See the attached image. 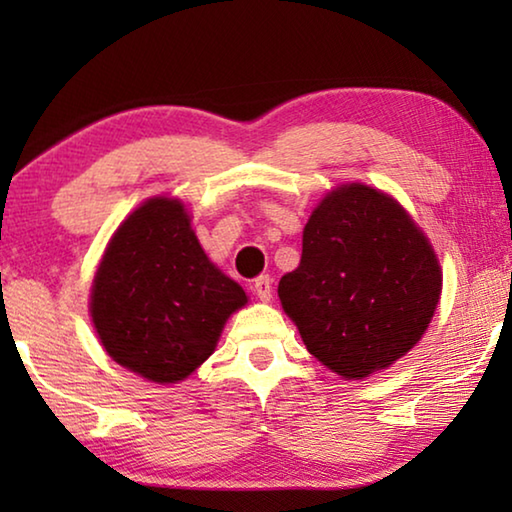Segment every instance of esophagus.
<instances>
[{
    "mask_svg": "<svg viewBox=\"0 0 512 512\" xmlns=\"http://www.w3.org/2000/svg\"><path fill=\"white\" fill-rule=\"evenodd\" d=\"M253 289H255L259 300L268 302V300H271V293H273V280L268 275H259L255 284H253Z\"/></svg>",
    "mask_w": 512,
    "mask_h": 512,
    "instance_id": "esophagus-1",
    "label": "esophagus"
}]
</instances>
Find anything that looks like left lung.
<instances>
[{
  "label": "left lung",
  "mask_w": 512,
  "mask_h": 512,
  "mask_svg": "<svg viewBox=\"0 0 512 512\" xmlns=\"http://www.w3.org/2000/svg\"><path fill=\"white\" fill-rule=\"evenodd\" d=\"M443 275L404 207L352 183L323 198L302 232L282 307L314 357L345 379L388 368L420 341Z\"/></svg>",
  "instance_id": "obj_1"
}]
</instances>
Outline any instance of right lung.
Wrapping results in <instances>:
<instances>
[{
	"instance_id": "obj_1",
	"label": "right lung",
	"mask_w": 512,
	"mask_h": 512,
	"mask_svg": "<svg viewBox=\"0 0 512 512\" xmlns=\"http://www.w3.org/2000/svg\"><path fill=\"white\" fill-rule=\"evenodd\" d=\"M248 302L194 235L185 207L151 198L119 225L94 275L90 314L121 366L176 384L210 357L225 320Z\"/></svg>"
}]
</instances>
